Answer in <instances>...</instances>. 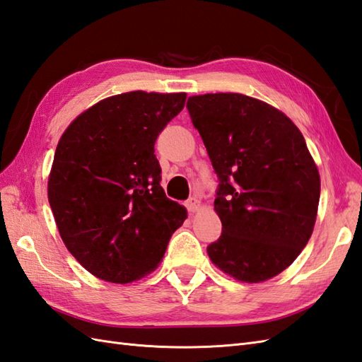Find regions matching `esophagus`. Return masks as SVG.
I'll list each match as a JSON object with an SVG mask.
<instances>
[{
  "label": "esophagus",
  "instance_id": "obj_1",
  "mask_svg": "<svg viewBox=\"0 0 362 362\" xmlns=\"http://www.w3.org/2000/svg\"><path fill=\"white\" fill-rule=\"evenodd\" d=\"M200 206H202V202H200V199H197V197H191V199L187 200V208H188L189 213L199 211Z\"/></svg>",
  "mask_w": 362,
  "mask_h": 362
}]
</instances>
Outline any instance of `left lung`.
Masks as SVG:
<instances>
[{"label": "left lung", "instance_id": "8db88e82", "mask_svg": "<svg viewBox=\"0 0 362 362\" xmlns=\"http://www.w3.org/2000/svg\"><path fill=\"white\" fill-rule=\"evenodd\" d=\"M187 107L221 180L222 234L208 256L236 281L272 279L315 228L321 177L304 136L279 109L243 94L192 95Z\"/></svg>", "mask_w": 362, "mask_h": 362}]
</instances>
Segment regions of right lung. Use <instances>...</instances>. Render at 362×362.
I'll list each match as a JSON object with an SVG mask.
<instances>
[{
	"instance_id": "1",
	"label": "right lung",
	"mask_w": 362,
	"mask_h": 362,
	"mask_svg": "<svg viewBox=\"0 0 362 362\" xmlns=\"http://www.w3.org/2000/svg\"><path fill=\"white\" fill-rule=\"evenodd\" d=\"M185 92L107 97L67 126L47 199L69 253L98 279L129 284L154 272L187 208L165 196L154 143Z\"/></svg>"
}]
</instances>
